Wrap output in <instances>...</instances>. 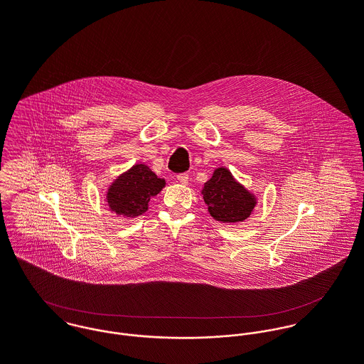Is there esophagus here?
<instances>
[{
  "label": "esophagus",
  "instance_id": "34e87169",
  "mask_svg": "<svg viewBox=\"0 0 364 364\" xmlns=\"http://www.w3.org/2000/svg\"><path fill=\"white\" fill-rule=\"evenodd\" d=\"M176 179H178V182H179V183L186 185V183L189 182V175H188V173H179V175L176 176Z\"/></svg>",
  "mask_w": 364,
  "mask_h": 364
}]
</instances>
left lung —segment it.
<instances>
[{"label":"left lung","instance_id":"left-lung-1","mask_svg":"<svg viewBox=\"0 0 364 364\" xmlns=\"http://www.w3.org/2000/svg\"><path fill=\"white\" fill-rule=\"evenodd\" d=\"M210 215L221 223L247 220L257 206V198L235 181L227 168H217L202 189Z\"/></svg>","mask_w":364,"mask_h":364}]
</instances>
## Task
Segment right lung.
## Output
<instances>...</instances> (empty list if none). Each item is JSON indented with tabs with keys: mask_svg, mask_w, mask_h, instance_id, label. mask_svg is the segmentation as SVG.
<instances>
[{
	"mask_svg": "<svg viewBox=\"0 0 364 364\" xmlns=\"http://www.w3.org/2000/svg\"><path fill=\"white\" fill-rule=\"evenodd\" d=\"M165 186V179L144 164H136L119 175L107 189L109 210L123 217H137L149 210V202Z\"/></svg>",
	"mask_w": 364,
	"mask_h": 364,
	"instance_id": "obj_1",
	"label": "right lung"
}]
</instances>
